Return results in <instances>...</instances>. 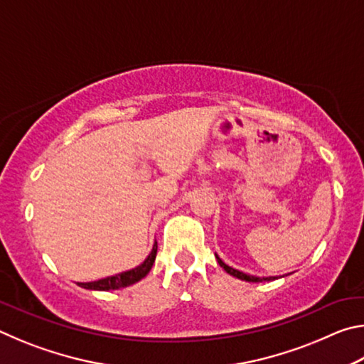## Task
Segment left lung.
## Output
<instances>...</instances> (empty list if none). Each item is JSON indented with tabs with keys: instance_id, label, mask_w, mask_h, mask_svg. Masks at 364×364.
<instances>
[{
	"instance_id": "obj_1",
	"label": "left lung",
	"mask_w": 364,
	"mask_h": 364,
	"mask_svg": "<svg viewBox=\"0 0 364 364\" xmlns=\"http://www.w3.org/2000/svg\"><path fill=\"white\" fill-rule=\"evenodd\" d=\"M215 257H217V262H218L220 267L223 268L228 274H231V276H234V278H237V279H242V281H247V282H263V281H274L276 279V276H269V278H258V276L245 274V273H242V271L228 267V264L223 260H221V258L217 254H215Z\"/></svg>"
}]
</instances>
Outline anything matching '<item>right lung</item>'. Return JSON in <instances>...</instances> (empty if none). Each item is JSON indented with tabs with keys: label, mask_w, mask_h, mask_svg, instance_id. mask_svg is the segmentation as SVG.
I'll use <instances>...</instances> for the list:
<instances>
[{
	"label": "right lung",
	"mask_w": 364,
	"mask_h": 364,
	"mask_svg": "<svg viewBox=\"0 0 364 364\" xmlns=\"http://www.w3.org/2000/svg\"><path fill=\"white\" fill-rule=\"evenodd\" d=\"M156 255H157V242H154L151 254L147 255L146 260L141 263L139 267L123 271V273H119L115 276H109V278H104L100 281L78 282V286L85 289H91V291H115V289L128 287L134 284V282L141 281L147 273H149L154 262H156Z\"/></svg>",
	"instance_id": "obj_1"
}]
</instances>
